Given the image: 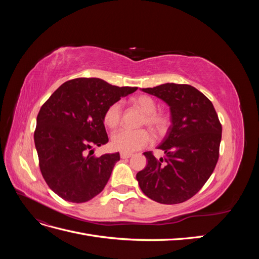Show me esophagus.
<instances>
[{
  "instance_id": "34e87169",
  "label": "esophagus",
  "mask_w": 259,
  "mask_h": 259,
  "mask_svg": "<svg viewBox=\"0 0 259 259\" xmlns=\"http://www.w3.org/2000/svg\"><path fill=\"white\" fill-rule=\"evenodd\" d=\"M120 155H121L122 159H128V158H131L133 154L132 153H126V152H121Z\"/></svg>"
}]
</instances>
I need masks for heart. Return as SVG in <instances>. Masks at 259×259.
Here are the masks:
<instances>
[{
    "label": "heart",
    "instance_id": "obj_1",
    "mask_svg": "<svg viewBox=\"0 0 259 259\" xmlns=\"http://www.w3.org/2000/svg\"><path fill=\"white\" fill-rule=\"evenodd\" d=\"M133 103L145 113L142 121L143 125H148L156 135H161L166 130L168 125L167 116L156 112V104L153 98L148 95H142L136 97L133 100ZM121 115L122 105L119 101H116L106 109L104 122L109 127H115L121 121ZM151 140V134L145 128H120L112 134L111 145L115 150L131 153L150 145Z\"/></svg>",
    "mask_w": 259,
    "mask_h": 259
}]
</instances>
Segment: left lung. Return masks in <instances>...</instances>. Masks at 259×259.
<instances>
[{"instance_id": "left-lung-1", "label": "left lung", "mask_w": 259, "mask_h": 259, "mask_svg": "<svg viewBox=\"0 0 259 259\" xmlns=\"http://www.w3.org/2000/svg\"><path fill=\"white\" fill-rule=\"evenodd\" d=\"M143 92L169 107L171 124L158 149V160L144 152L147 166L137 173L140 189L162 204H177L192 198L213 173L219 156L222 124L210 100L187 84L165 83Z\"/></svg>"}]
</instances>
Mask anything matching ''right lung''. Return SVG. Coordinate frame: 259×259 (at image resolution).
I'll return each instance as SVG.
<instances>
[{"mask_svg": "<svg viewBox=\"0 0 259 259\" xmlns=\"http://www.w3.org/2000/svg\"><path fill=\"white\" fill-rule=\"evenodd\" d=\"M137 88H119L97 77L61 84L41 107L34 144L46 184L61 199L88 202L104 190L120 153L99 158L88 150L106 145V109Z\"/></svg>", "mask_w": 259, "mask_h": 259, "instance_id": "1", "label": "right lung"}]
</instances>
